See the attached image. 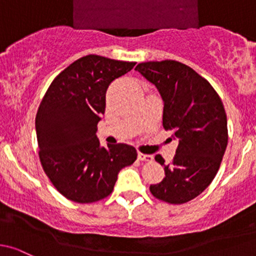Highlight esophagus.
<instances>
[{
	"mask_svg": "<svg viewBox=\"0 0 256 256\" xmlns=\"http://www.w3.org/2000/svg\"><path fill=\"white\" fill-rule=\"evenodd\" d=\"M138 159L142 162H152L154 156L149 154H143V152H138Z\"/></svg>",
	"mask_w": 256,
	"mask_h": 256,
	"instance_id": "obj_1",
	"label": "esophagus"
}]
</instances>
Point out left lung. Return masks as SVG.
Segmentation results:
<instances>
[{
    "mask_svg": "<svg viewBox=\"0 0 256 256\" xmlns=\"http://www.w3.org/2000/svg\"><path fill=\"white\" fill-rule=\"evenodd\" d=\"M136 70L159 90L164 100L162 126L172 133L171 138L178 139L168 164L160 154L155 156L164 165L165 178L150 185V192L168 204H186L210 186L222 162L228 144L223 102L206 78L176 60L140 62Z\"/></svg>",
    "mask_w": 256,
    "mask_h": 256,
    "instance_id": "left-lung-1",
    "label": "left lung"
}]
</instances>
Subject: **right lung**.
Here are the masks:
<instances>
[{"label": "right lung", "instance_id": "right-lung-1", "mask_svg": "<svg viewBox=\"0 0 256 256\" xmlns=\"http://www.w3.org/2000/svg\"><path fill=\"white\" fill-rule=\"evenodd\" d=\"M134 65L86 55L52 80L39 104L36 130L40 164L70 201L92 204L106 198L118 172L136 162V148L122 143L101 148L96 136L107 88Z\"/></svg>", "mask_w": 256, "mask_h": 256}]
</instances>
